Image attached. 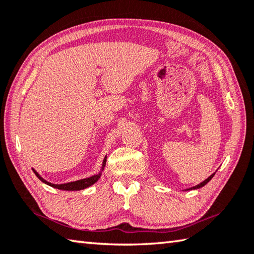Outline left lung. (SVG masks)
<instances>
[{
	"instance_id": "left-lung-1",
	"label": "left lung",
	"mask_w": 254,
	"mask_h": 254,
	"mask_svg": "<svg viewBox=\"0 0 254 254\" xmlns=\"http://www.w3.org/2000/svg\"><path fill=\"white\" fill-rule=\"evenodd\" d=\"M215 174H216V173H213V174H211V175H210L209 177H208V178H207V180H205V181H203V182H201L200 184H198V185H196V186H193V187H191V188H188V190H198V188H200V187H203V186H205V185H206V184H207L208 182H209V181L211 180V178H212L213 176H215Z\"/></svg>"
}]
</instances>
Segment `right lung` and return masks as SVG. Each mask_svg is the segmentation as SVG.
Masks as SVG:
<instances>
[{
	"mask_svg": "<svg viewBox=\"0 0 254 254\" xmlns=\"http://www.w3.org/2000/svg\"><path fill=\"white\" fill-rule=\"evenodd\" d=\"M106 162H107V156L104 157V160L102 162L101 171L99 172L98 174H96V175H93L91 177H88V178H83V180H80V181L70 182V183H66V184H61V185H58V184H53V183H49L47 181H45L44 178L41 175H39V174L36 171L34 170V168H32V170L35 173V175H36L39 178V180H41L43 183H45L48 186H52L54 188H57V190H84V188H87V187H90L91 185H93L94 183L98 182V180L101 176L104 166H106Z\"/></svg>",
	"mask_w": 254,
	"mask_h": 254,
	"instance_id": "1",
	"label": "right lung"
}]
</instances>
